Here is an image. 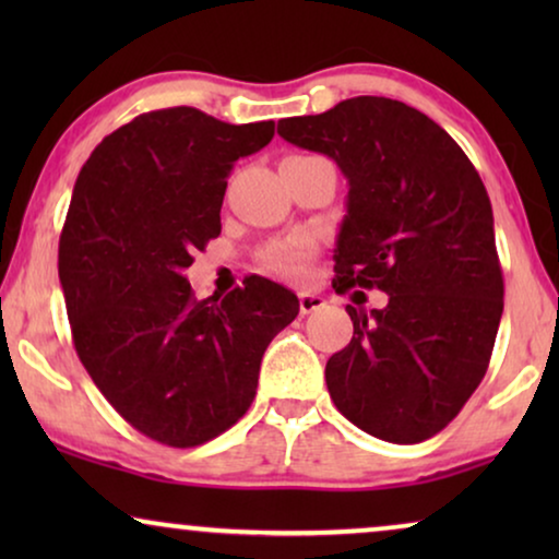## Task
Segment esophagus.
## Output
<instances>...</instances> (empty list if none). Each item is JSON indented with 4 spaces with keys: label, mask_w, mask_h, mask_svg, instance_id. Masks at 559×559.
<instances>
[{
    "label": "esophagus",
    "mask_w": 559,
    "mask_h": 559,
    "mask_svg": "<svg viewBox=\"0 0 559 559\" xmlns=\"http://www.w3.org/2000/svg\"><path fill=\"white\" fill-rule=\"evenodd\" d=\"M297 297H300V312H302V316H308V312H316L325 305L323 297L316 295V293H300Z\"/></svg>",
    "instance_id": "obj_1"
}]
</instances>
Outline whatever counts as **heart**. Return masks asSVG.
<instances>
[{"label":"heart","mask_w":559,"mask_h":559,"mask_svg":"<svg viewBox=\"0 0 559 559\" xmlns=\"http://www.w3.org/2000/svg\"><path fill=\"white\" fill-rule=\"evenodd\" d=\"M310 257V243L305 239L277 241L262 251V264L277 274H297Z\"/></svg>","instance_id":"b5f03b06"}]
</instances>
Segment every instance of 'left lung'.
Here are the masks:
<instances>
[{
    "label": "left lung",
    "mask_w": 559,
    "mask_h": 559,
    "mask_svg": "<svg viewBox=\"0 0 559 559\" xmlns=\"http://www.w3.org/2000/svg\"><path fill=\"white\" fill-rule=\"evenodd\" d=\"M348 180L335 241L341 285L377 287L386 308L348 305L354 338L325 364L346 419L386 442L438 435L491 361L503 312L493 211L476 167L440 124L384 96H356L277 124Z\"/></svg>",
    "instance_id": "8db88e82"
}]
</instances>
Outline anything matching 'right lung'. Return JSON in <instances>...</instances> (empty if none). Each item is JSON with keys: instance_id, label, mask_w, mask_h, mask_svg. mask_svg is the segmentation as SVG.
<instances>
[{"instance_id": "obj_1", "label": "right lung", "mask_w": 559, "mask_h": 559, "mask_svg": "<svg viewBox=\"0 0 559 559\" xmlns=\"http://www.w3.org/2000/svg\"><path fill=\"white\" fill-rule=\"evenodd\" d=\"M272 136L274 121L173 106L104 136L75 180L58 247L75 354L111 407L163 445H203L239 423L266 346L300 312L264 277L205 300L186 277L221 234L234 163Z\"/></svg>"}]
</instances>
